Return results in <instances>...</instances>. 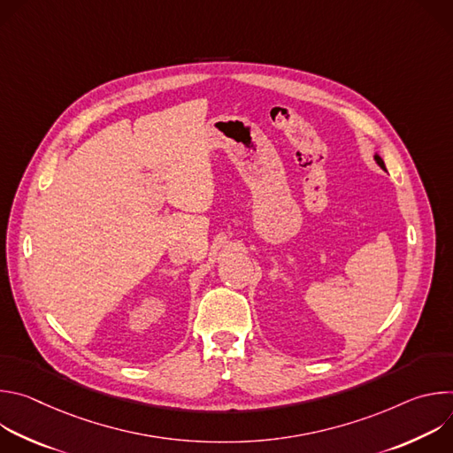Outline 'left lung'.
Instances as JSON below:
<instances>
[{"label":"left lung","mask_w":453,"mask_h":453,"mask_svg":"<svg viewBox=\"0 0 453 453\" xmlns=\"http://www.w3.org/2000/svg\"><path fill=\"white\" fill-rule=\"evenodd\" d=\"M372 157H374V161H376V165H378V166H380V168H381V170H387V168H385V163H383V159H381V157H380V154H378V152H374V156H372Z\"/></svg>","instance_id":"obj_1"}]
</instances>
